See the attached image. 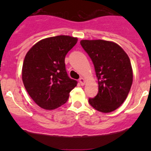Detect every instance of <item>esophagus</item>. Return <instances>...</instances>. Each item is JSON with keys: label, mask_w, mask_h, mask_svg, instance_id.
I'll list each match as a JSON object with an SVG mask.
<instances>
[{"label": "esophagus", "mask_w": 151, "mask_h": 151, "mask_svg": "<svg viewBox=\"0 0 151 151\" xmlns=\"http://www.w3.org/2000/svg\"><path fill=\"white\" fill-rule=\"evenodd\" d=\"M78 81H79V83H80V85H85V80L84 79V78H82V77H81V78H79V80H78Z\"/></svg>", "instance_id": "34e87169"}]
</instances>
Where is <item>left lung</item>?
<instances>
[{
  "label": "left lung",
  "mask_w": 151,
  "mask_h": 151,
  "mask_svg": "<svg viewBox=\"0 0 151 151\" xmlns=\"http://www.w3.org/2000/svg\"><path fill=\"white\" fill-rule=\"evenodd\" d=\"M80 44L91 59L98 80V93L89 98V104L101 113L114 111L126 99L132 84L129 56L112 41L82 40Z\"/></svg>",
  "instance_id": "1"
}]
</instances>
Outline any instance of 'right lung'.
<instances>
[{"label":"right lung","instance_id":"add662e5","mask_svg":"<svg viewBox=\"0 0 151 151\" xmlns=\"http://www.w3.org/2000/svg\"><path fill=\"white\" fill-rule=\"evenodd\" d=\"M77 41V38L67 35L47 38L37 42L26 54L22 82L28 94L40 107H60L77 85L76 80L68 76L65 65L66 55Z\"/></svg>","mask_w":151,"mask_h":151}]
</instances>
